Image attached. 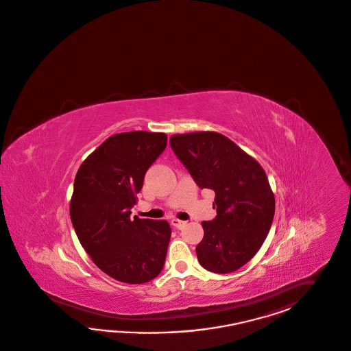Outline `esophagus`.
<instances>
[{
    "instance_id": "34e87169",
    "label": "esophagus",
    "mask_w": 351,
    "mask_h": 351,
    "mask_svg": "<svg viewBox=\"0 0 351 351\" xmlns=\"http://www.w3.org/2000/svg\"><path fill=\"white\" fill-rule=\"evenodd\" d=\"M171 224L175 227V228H178V230H181L182 227H185V224L186 222H184V221H180V219H176V218H173L171 219Z\"/></svg>"
}]
</instances>
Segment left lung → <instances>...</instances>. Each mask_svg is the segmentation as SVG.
Here are the masks:
<instances>
[{
  "instance_id": "obj_1",
  "label": "left lung",
  "mask_w": 351,
  "mask_h": 351,
  "mask_svg": "<svg viewBox=\"0 0 351 351\" xmlns=\"http://www.w3.org/2000/svg\"><path fill=\"white\" fill-rule=\"evenodd\" d=\"M170 145L197 186L215 193L217 215L202 223L199 264L212 273L236 271L256 255L273 223L275 199L264 169L215 132L176 134Z\"/></svg>"
}]
</instances>
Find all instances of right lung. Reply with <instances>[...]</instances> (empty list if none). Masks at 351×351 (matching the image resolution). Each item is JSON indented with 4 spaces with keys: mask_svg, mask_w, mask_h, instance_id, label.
Here are the masks:
<instances>
[{
    "mask_svg": "<svg viewBox=\"0 0 351 351\" xmlns=\"http://www.w3.org/2000/svg\"><path fill=\"white\" fill-rule=\"evenodd\" d=\"M167 145L165 133L114 134L80 166L69 214L95 265L119 282L142 284L162 270L170 224L130 218L147 170Z\"/></svg>",
    "mask_w": 351,
    "mask_h": 351,
    "instance_id": "right-lung-1",
    "label": "right lung"
}]
</instances>
